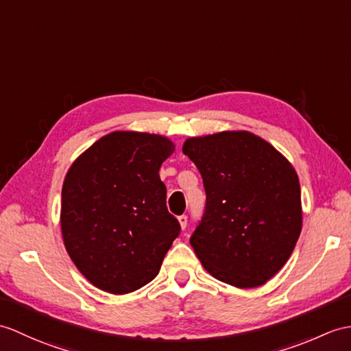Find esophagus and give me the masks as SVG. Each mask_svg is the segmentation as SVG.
<instances>
[{
	"label": "esophagus",
	"mask_w": 351,
	"mask_h": 351,
	"mask_svg": "<svg viewBox=\"0 0 351 351\" xmlns=\"http://www.w3.org/2000/svg\"><path fill=\"white\" fill-rule=\"evenodd\" d=\"M178 221H179V226H181V229L184 230L185 227H186V215H181V217H179Z\"/></svg>",
	"instance_id": "1"
}]
</instances>
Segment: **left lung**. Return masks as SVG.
Returning <instances> with one entry per match:
<instances>
[{
  "label": "left lung",
  "instance_id": "obj_1",
  "mask_svg": "<svg viewBox=\"0 0 351 351\" xmlns=\"http://www.w3.org/2000/svg\"><path fill=\"white\" fill-rule=\"evenodd\" d=\"M182 152L206 191L205 214L190 239L195 256L233 287L263 286L287 263L302 230L295 167L245 130L189 137Z\"/></svg>",
  "mask_w": 351,
  "mask_h": 351
}]
</instances>
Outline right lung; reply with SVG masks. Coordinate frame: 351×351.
<instances>
[{"label": "right lung", "instance_id": "right-lung-1", "mask_svg": "<svg viewBox=\"0 0 351 351\" xmlns=\"http://www.w3.org/2000/svg\"><path fill=\"white\" fill-rule=\"evenodd\" d=\"M173 152L166 136L112 132L70 166L61 194L62 241L97 289L125 295L158 275L181 232L158 175Z\"/></svg>", "mask_w": 351, "mask_h": 351}]
</instances>
